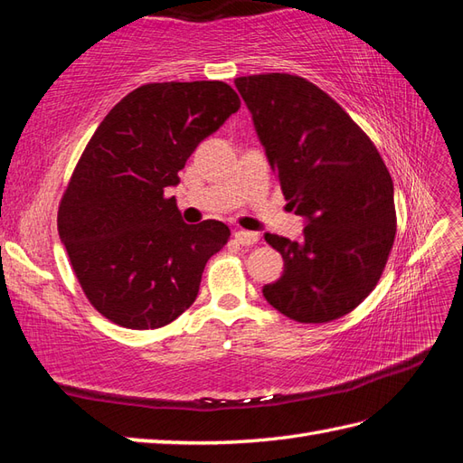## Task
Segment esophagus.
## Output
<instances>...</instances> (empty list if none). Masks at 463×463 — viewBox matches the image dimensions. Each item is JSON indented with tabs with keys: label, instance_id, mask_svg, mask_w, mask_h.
Returning <instances> with one entry per match:
<instances>
[{
	"label": "esophagus",
	"instance_id": "esophagus-1",
	"mask_svg": "<svg viewBox=\"0 0 463 463\" xmlns=\"http://www.w3.org/2000/svg\"><path fill=\"white\" fill-rule=\"evenodd\" d=\"M233 238H235V241L241 243V245H253V243L260 241V235L258 233H255V232H245V230L235 232Z\"/></svg>",
	"mask_w": 463,
	"mask_h": 463
}]
</instances>
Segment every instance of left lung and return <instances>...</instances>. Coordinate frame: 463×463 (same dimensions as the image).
Masks as SVG:
<instances>
[{"label": "left lung", "mask_w": 463, "mask_h": 463, "mask_svg": "<svg viewBox=\"0 0 463 463\" xmlns=\"http://www.w3.org/2000/svg\"><path fill=\"white\" fill-rule=\"evenodd\" d=\"M285 200L305 220L301 240L265 233L283 275L263 287L273 309L299 323L351 313L384 271L396 235L394 186L354 120L307 79H235Z\"/></svg>", "instance_id": "obj_1"}]
</instances>
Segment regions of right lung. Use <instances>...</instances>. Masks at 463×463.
I'll use <instances>...</instances> for the list:
<instances>
[{"label": "right lung", "instance_id": "1", "mask_svg": "<svg viewBox=\"0 0 463 463\" xmlns=\"http://www.w3.org/2000/svg\"><path fill=\"white\" fill-rule=\"evenodd\" d=\"M240 97L222 80L142 85L92 135L59 205L63 241L87 299L109 321L145 331L196 301L203 267L230 238L222 222H182L168 188Z\"/></svg>", "mask_w": 463, "mask_h": 463}]
</instances>
